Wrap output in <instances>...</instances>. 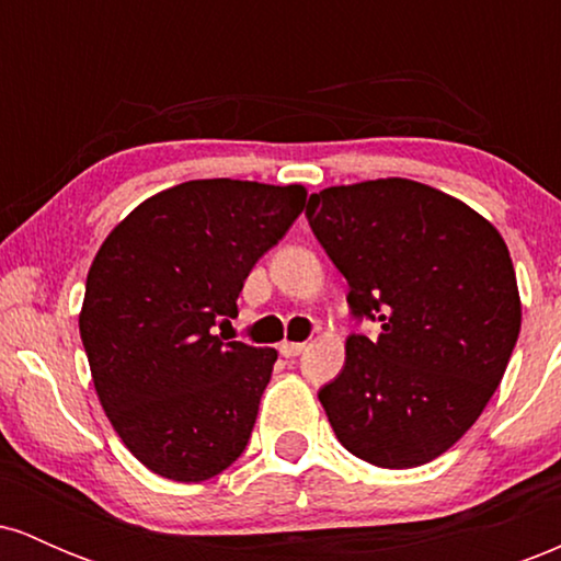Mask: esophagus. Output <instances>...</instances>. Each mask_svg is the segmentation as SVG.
<instances>
[{
  "instance_id": "esophagus-1",
  "label": "esophagus",
  "mask_w": 561,
  "mask_h": 561,
  "mask_svg": "<svg viewBox=\"0 0 561 561\" xmlns=\"http://www.w3.org/2000/svg\"><path fill=\"white\" fill-rule=\"evenodd\" d=\"M306 351V343H289V340H285V343H279V353L285 358H293V356H300V353Z\"/></svg>"
}]
</instances>
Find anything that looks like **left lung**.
<instances>
[{
  "instance_id": "obj_1",
  "label": "left lung",
  "mask_w": 561,
  "mask_h": 561,
  "mask_svg": "<svg viewBox=\"0 0 561 561\" xmlns=\"http://www.w3.org/2000/svg\"><path fill=\"white\" fill-rule=\"evenodd\" d=\"M308 224L356 317L345 366L319 390L334 435L385 469L427 465L478 422L504 377L523 302L504 237L435 186L390 176L327 186Z\"/></svg>"
}]
</instances>
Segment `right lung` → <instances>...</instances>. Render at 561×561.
<instances>
[{"mask_svg":"<svg viewBox=\"0 0 561 561\" xmlns=\"http://www.w3.org/2000/svg\"><path fill=\"white\" fill-rule=\"evenodd\" d=\"M306 197L302 184L195 179L139 203L96 250L79 313L92 382L160 478L210 480L248 446L276 351L224 343L214 327Z\"/></svg>","mask_w":561,"mask_h":561,"instance_id":"1","label":"right lung"}]
</instances>
